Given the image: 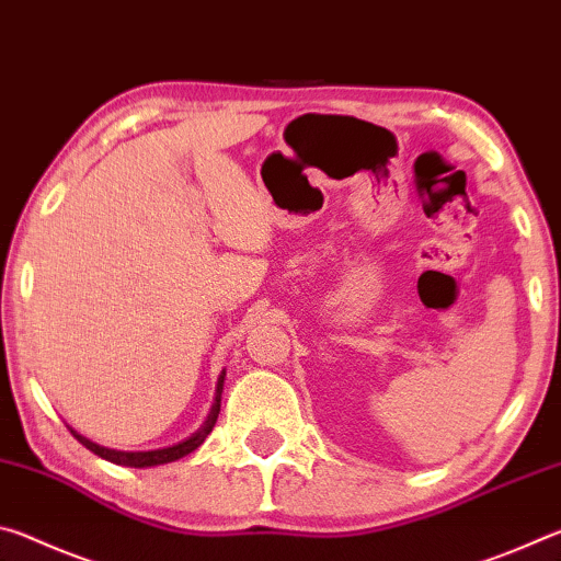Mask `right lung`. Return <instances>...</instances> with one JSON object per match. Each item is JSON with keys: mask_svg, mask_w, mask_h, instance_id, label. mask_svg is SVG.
I'll return each instance as SVG.
<instances>
[{"mask_svg": "<svg viewBox=\"0 0 561 561\" xmlns=\"http://www.w3.org/2000/svg\"><path fill=\"white\" fill-rule=\"evenodd\" d=\"M225 376L227 371L222 368L220 378H217V388H215V403L210 408V413H207L205 423L197 428L193 435H187L185 440L173 443V445H165V448H156V450H116V448H106V445H99L89 438H83L81 433H73V438L79 440L81 445H87L91 453H96L99 458L108 460V462H116V465H126V468H156V465H165V462H175L180 458H185L193 450L201 448L205 443L207 435L213 433L215 423H217V415H220V401H222V386H225Z\"/></svg>", "mask_w": 561, "mask_h": 561, "instance_id": "obj_1", "label": "right lung"}]
</instances>
